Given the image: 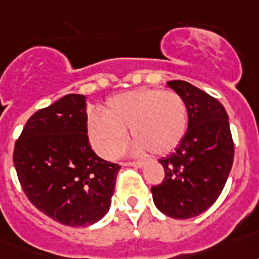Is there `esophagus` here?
<instances>
[{"instance_id": "1", "label": "esophagus", "mask_w": 259, "mask_h": 259, "mask_svg": "<svg viewBox=\"0 0 259 259\" xmlns=\"http://www.w3.org/2000/svg\"><path fill=\"white\" fill-rule=\"evenodd\" d=\"M145 161H131V163H125L124 165H128V167H137V168H142L145 167Z\"/></svg>"}]
</instances>
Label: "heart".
Instances as JSON below:
<instances>
[{"mask_svg":"<svg viewBox=\"0 0 259 259\" xmlns=\"http://www.w3.org/2000/svg\"><path fill=\"white\" fill-rule=\"evenodd\" d=\"M186 102L175 92L139 90L110 98L103 113L88 120L92 148L106 158L118 157L127 146L128 131L137 138L135 154L172 152L188 131Z\"/></svg>","mask_w":259,"mask_h":259,"instance_id":"heart-1","label":"heart"}]
</instances>
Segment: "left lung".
Listing matches in <instances>:
<instances>
[{
	"label": "left lung",
	"instance_id": "1",
	"mask_svg": "<svg viewBox=\"0 0 259 259\" xmlns=\"http://www.w3.org/2000/svg\"><path fill=\"white\" fill-rule=\"evenodd\" d=\"M167 85L186 102L189 124L175 152L160 158L164 181L153 186V201L163 214L188 220L208 209L229 177L235 146L229 117L215 98L186 81Z\"/></svg>",
	"mask_w": 259,
	"mask_h": 259
}]
</instances>
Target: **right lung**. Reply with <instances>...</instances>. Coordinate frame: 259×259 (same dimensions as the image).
I'll return each mask as SVG.
<instances>
[{
    "label": "right lung",
    "mask_w": 259,
    "mask_h": 259,
    "mask_svg": "<svg viewBox=\"0 0 259 259\" xmlns=\"http://www.w3.org/2000/svg\"><path fill=\"white\" fill-rule=\"evenodd\" d=\"M87 121V96H63L30 117L13 152L30 201L73 228L94 225L109 212L121 168L92 150Z\"/></svg>",
    "instance_id": "right-lung-1"
}]
</instances>
